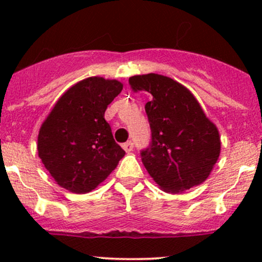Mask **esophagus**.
<instances>
[{"label":"esophagus","instance_id":"obj_1","mask_svg":"<svg viewBox=\"0 0 262 262\" xmlns=\"http://www.w3.org/2000/svg\"><path fill=\"white\" fill-rule=\"evenodd\" d=\"M122 146H123V149H124L127 152L133 151V149H134V145H133V143H132V141H127V143L123 144Z\"/></svg>","mask_w":262,"mask_h":262}]
</instances>
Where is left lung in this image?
Returning <instances> with one entry per match:
<instances>
[{
	"mask_svg": "<svg viewBox=\"0 0 262 262\" xmlns=\"http://www.w3.org/2000/svg\"><path fill=\"white\" fill-rule=\"evenodd\" d=\"M134 91H148L145 104L151 141L141 161L164 191L177 193L206 181L221 152L218 129L181 83L158 74L129 79Z\"/></svg>",
	"mask_w": 262,
	"mask_h": 262,
	"instance_id": "left-lung-1",
	"label": "left lung"
}]
</instances>
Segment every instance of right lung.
Returning <instances> with one entry per match:
<instances>
[{
  "mask_svg": "<svg viewBox=\"0 0 262 262\" xmlns=\"http://www.w3.org/2000/svg\"><path fill=\"white\" fill-rule=\"evenodd\" d=\"M122 89L119 81L89 77L56 102L39 130L38 152L59 186L75 193L92 191L124 156L104 119Z\"/></svg>",
  "mask_w": 262,
  "mask_h": 262,
  "instance_id": "1",
  "label": "right lung"
}]
</instances>
